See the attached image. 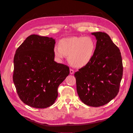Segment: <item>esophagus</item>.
Here are the masks:
<instances>
[{
    "label": "esophagus",
    "instance_id": "1",
    "mask_svg": "<svg viewBox=\"0 0 133 133\" xmlns=\"http://www.w3.org/2000/svg\"><path fill=\"white\" fill-rule=\"evenodd\" d=\"M74 71L73 69H70V74H74Z\"/></svg>",
    "mask_w": 133,
    "mask_h": 133
}]
</instances>
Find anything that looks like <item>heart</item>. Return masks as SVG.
<instances>
[{"mask_svg": "<svg viewBox=\"0 0 133 133\" xmlns=\"http://www.w3.org/2000/svg\"><path fill=\"white\" fill-rule=\"evenodd\" d=\"M95 45L90 37H73L63 38L59 42V46L53 49L55 57L62 59L68 55L70 63L76 67L88 65L94 57Z\"/></svg>", "mask_w": 133, "mask_h": 133, "instance_id": "1", "label": "heart"}]
</instances>
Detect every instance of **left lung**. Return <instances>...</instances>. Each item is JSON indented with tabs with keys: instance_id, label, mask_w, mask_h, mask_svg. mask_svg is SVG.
<instances>
[{
	"instance_id": "8db88e82",
	"label": "left lung",
	"mask_w": 133,
	"mask_h": 133,
	"mask_svg": "<svg viewBox=\"0 0 133 133\" xmlns=\"http://www.w3.org/2000/svg\"><path fill=\"white\" fill-rule=\"evenodd\" d=\"M91 34L97 41L94 57L74 76L82 102L98 107L105 105L118 95L123 66L120 50L109 36L104 32Z\"/></svg>"
}]
</instances>
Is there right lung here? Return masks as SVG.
I'll use <instances>...</instances> for the list:
<instances>
[{
	"label": "right lung",
	"mask_w": 133,
	"mask_h": 133,
	"mask_svg": "<svg viewBox=\"0 0 133 133\" xmlns=\"http://www.w3.org/2000/svg\"><path fill=\"white\" fill-rule=\"evenodd\" d=\"M55 39L33 34L16 50L13 80L18 95L26 105L46 108L58 97V88L69 68L54 61Z\"/></svg>",
	"instance_id": "right-lung-1"
}]
</instances>
